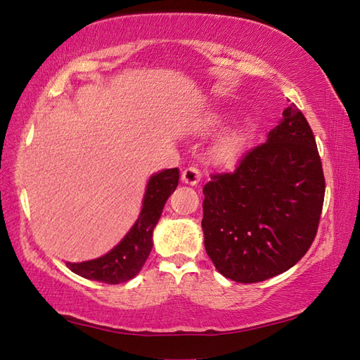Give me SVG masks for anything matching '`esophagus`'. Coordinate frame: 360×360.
Masks as SVG:
<instances>
[{
    "instance_id": "esophagus-1",
    "label": "esophagus",
    "mask_w": 360,
    "mask_h": 360,
    "mask_svg": "<svg viewBox=\"0 0 360 360\" xmlns=\"http://www.w3.org/2000/svg\"><path fill=\"white\" fill-rule=\"evenodd\" d=\"M181 179L182 182H186V184H190V186H196L198 182L201 181V172L198 170V168L195 165L192 167H187L184 172H182L181 174Z\"/></svg>"
}]
</instances>
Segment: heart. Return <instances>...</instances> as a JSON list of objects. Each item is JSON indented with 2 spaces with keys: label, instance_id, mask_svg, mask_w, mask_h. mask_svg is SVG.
I'll use <instances>...</instances> for the list:
<instances>
[{
  "label": "heart",
  "instance_id": "obj_1",
  "mask_svg": "<svg viewBox=\"0 0 360 360\" xmlns=\"http://www.w3.org/2000/svg\"><path fill=\"white\" fill-rule=\"evenodd\" d=\"M213 122H215L213 119L205 120V125H210V124H213ZM238 151H240V134L238 133L229 134L218 147L219 156L226 160L233 159L236 155H238Z\"/></svg>",
  "mask_w": 360,
  "mask_h": 360
}]
</instances>
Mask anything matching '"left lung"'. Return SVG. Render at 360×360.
<instances>
[{"mask_svg":"<svg viewBox=\"0 0 360 360\" xmlns=\"http://www.w3.org/2000/svg\"><path fill=\"white\" fill-rule=\"evenodd\" d=\"M204 246L219 274L257 283L288 271L316 238L325 198L322 160L290 103L267 141L202 188Z\"/></svg>","mask_w":360,"mask_h":360,"instance_id":"left-lung-1","label":"left lung"}]
</instances>
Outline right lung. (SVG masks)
<instances>
[{
  "label": "right lung",
  "instance_id": "obj_1",
  "mask_svg": "<svg viewBox=\"0 0 360 360\" xmlns=\"http://www.w3.org/2000/svg\"><path fill=\"white\" fill-rule=\"evenodd\" d=\"M179 182L178 168H168L153 174L145 190L141 215L124 240L108 254L83 263H66L83 278L108 285H119L139 274L153 248V231L158 224L164 205Z\"/></svg>",
  "mask_w": 360,
  "mask_h": 360
}]
</instances>
